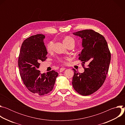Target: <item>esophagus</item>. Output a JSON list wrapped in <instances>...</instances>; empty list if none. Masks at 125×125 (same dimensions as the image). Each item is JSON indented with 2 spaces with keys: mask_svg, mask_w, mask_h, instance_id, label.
Here are the masks:
<instances>
[{
  "mask_svg": "<svg viewBox=\"0 0 125 125\" xmlns=\"http://www.w3.org/2000/svg\"><path fill=\"white\" fill-rule=\"evenodd\" d=\"M66 69L65 68H61L60 69V72H62Z\"/></svg>",
  "mask_w": 125,
  "mask_h": 125,
  "instance_id": "34e87169",
  "label": "esophagus"
}]
</instances>
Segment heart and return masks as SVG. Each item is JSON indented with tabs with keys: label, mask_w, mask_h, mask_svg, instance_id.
Wrapping results in <instances>:
<instances>
[{
	"label": "heart",
	"mask_w": 125,
	"mask_h": 125,
	"mask_svg": "<svg viewBox=\"0 0 125 125\" xmlns=\"http://www.w3.org/2000/svg\"><path fill=\"white\" fill-rule=\"evenodd\" d=\"M63 42L65 45H67V44H69L70 43H75V40L72 37L68 36V37H66L64 39ZM53 44V42L52 41H50L47 43V44L46 45V49H47V51L49 52L52 50ZM59 61L61 62H63V60L62 59H60Z\"/></svg>",
	"instance_id": "b5f03b06"
}]
</instances>
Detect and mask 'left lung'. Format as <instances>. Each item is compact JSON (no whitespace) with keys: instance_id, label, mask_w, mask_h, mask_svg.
Wrapping results in <instances>:
<instances>
[{"instance_id":"obj_1","label":"left lung","mask_w":125,"mask_h":125,"mask_svg":"<svg viewBox=\"0 0 125 125\" xmlns=\"http://www.w3.org/2000/svg\"><path fill=\"white\" fill-rule=\"evenodd\" d=\"M73 34L82 39L83 49L78 55L79 59L82 64L86 63L87 67L84 68L83 73L73 69L72 85L79 94L88 95L97 91L104 83L109 69L111 54L104 37L94 31L85 30Z\"/></svg>"}]
</instances>
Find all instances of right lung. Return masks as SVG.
<instances>
[{"instance_id": "obj_1", "label": "right lung", "mask_w": 125, "mask_h": 125, "mask_svg": "<svg viewBox=\"0 0 125 125\" xmlns=\"http://www.w3.org/2000/svg\"><path fill=\"white\" fill-rule=\"evenodd\" d=\"M45 35L38 34L23 42L18 59L20 74L24 84L31 93L43 95L51 92L58 74L52 70L41 74L38 70L41 61L47 58V51L43 39Z\"/></svg>"}]
</instances>
